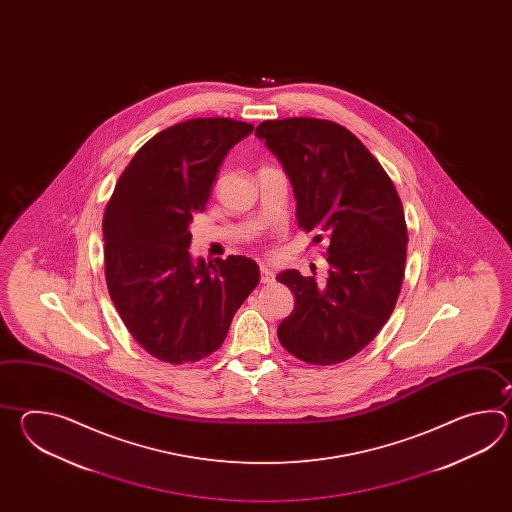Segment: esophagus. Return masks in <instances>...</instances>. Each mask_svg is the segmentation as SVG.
I'll return each mask as SVG.
<instances>
[{"mask_svg": "<svg viewBox=\"0 0 512 512\" xmlns=\"http://www.w3.org/2000/svg\"><path fill=\"white\" fill-rule=\"evenodd\" d=\"M260 280L261 283L274 282V272H272L267 265H261L260 267Z\"/></svg>", "mask_w": 512, "mask_h": 512, "instance_id": "esophagus-1", "label": "esophagus"}]
</instances>
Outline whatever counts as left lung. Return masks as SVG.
<instances>
[{
    "label": "left lung",
    "mask_w": 512,
    "mask_h": 512,
    "mask_svg": "<svg viewBox=\"0 0 512 512\" xmlns=\"http://www.w3.org/2000/svg\"><path fill=\"white\" fill-rule=\"evenodd\" d=\"M256 135L282 163L296 197L298 227L326 236V282L289 269L276 276L294 294L278 326L283 348L329 366L366 348L395 309L408 230L392 179L362 142L337 122L265 120Z\"/></svg>",
    "instance_id": "1"
}]
</instances>
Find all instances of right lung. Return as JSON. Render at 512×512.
<instances>
[{"instance_id": "1", "label": "right lung", "mask_w": 512, "mask_h": 512, "mask_svg": "<svg viewBox=\"0 0 512 512\" xmlns=\"http://www.w3.org/2000/svg\"><path fill=\"white\" fill-rule=\"evenodd\" d=\"M254 126L212 117L174 124L142 146L104 212L109 296L131 337L155 359L185 364L214 353L260 282L245 256L192 261L190 223L207 205L219 164Z\"/></svg>"}]
</instances>
